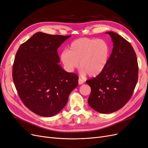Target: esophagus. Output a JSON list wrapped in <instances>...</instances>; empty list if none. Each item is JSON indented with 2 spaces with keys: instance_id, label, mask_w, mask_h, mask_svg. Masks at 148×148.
<instances>
[{
  "instance_id": "esophagus-1",
  "label": "esophagus",
  "mask_w": 148,
  "mask_h": 148,
  "mask_svg": "<svg viewBox=\"0 0 148 148\" xmlns=\"http://www.w3.org/2000/svg\"><path fill=\"white\" fill-rule=\"evenodd\" d=\"M84 83V81L81 79V78H79L78 79V84H79V85H81V84H83Z\"/></svg>"
}]
</instances>
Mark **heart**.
Listing matches in <instances>:
<instances>
[{
	"mask_svg": "<svg viewBox=\"0 0 148 148\" xmlns=\"http://www.w3.org/2000/svg\"><path fill=\"white\" fill-rule=\"evenodd\" d=\"M110 55V46L105 40L80 38L70 44L69 51L60 53V59L67 72H73L79 62L81 76L95 77L106 69Z\"/></svg>",
	"mask_w": 148,
	"mask_h": 148,
	"instance_id": "1",
	"label": "heart"
}]
</instances>
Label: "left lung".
<instances>
[{
	"instance_id": "left-lung-1",
	"label": "left lung",
	"mask_w": 148,
	"mask_h": 148,
	"mask_svg": "<svg viewBox=\"0 0 148 148\" xmlns=\"http://www.w3.org/2000/svg\"><path fill=\"white\" fill-rule=\"evenodd\" d=\"M113 48L108 64L100 75L86 81L91 88L88 104L100 113H111L129 100L138 77L136 56L131 44L121 35L106 32Z\"/></svg>"
}]
</instances>
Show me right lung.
Returning <instances> with one entry per match:
<instances>
[{"label": "right lung", "instance_id": "add662e5", "mask_svg": "<svg viewBox=\"0 0 148 148\" xmlns=\"http://www.w3.org/2000/svg\"><path fill=\"white\" fill-rule=\"evenodd\" d=\"M71 35L34 34L20 46L13 66V80L20 99L39 116L57 114L78 84V76L60 65L58 48Z\"/></svg>", "mask_w": 148, "mask_h": 148}]
</instances>
